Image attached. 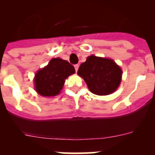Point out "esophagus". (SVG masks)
<instances>
[{"instance_id":"esophagus-1","label":"esophagus","mask_w":155,"mask_h":155,"mask_svg":"<svg viewBox=\"0 0 155 155\" xmlns=\"http://www.w3.org/2000/svg\"><path fill=\"white\" fill-rule=\"evenodd\" d=\"M78 68H79L78 64H76V65H74V68H75V71H76V72L78 71Z\"/></svg>"}]
</instances>
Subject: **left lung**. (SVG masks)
<instances>
[{"mask_svg":"<svg viewBox=\"0 0 155 155\" xmlns=\"http://www.w3.org/2000/svg\"><path fill=\"white\" fill-rule=\"evenodd\" d=\"M122 70L112 59L91 55L82 63L78 74L86 82L93 94L106 95L114 92L120 85Z\"/></svg>","mask_w":155,"mask_h":155,"instance_id":"8db88e82","label":"left lung"}]
</instances>
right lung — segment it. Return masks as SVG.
<instances>
[{
	"instance_id": "add662e5",
	"label": "right lung",
	"mask_w": 155,
	"mask_h": 155,
	"mask_svg": "<svg viewBox=\"0 0 155 155\" xmlns=\"http://www.w3.org/2000/svg\"><path fill=\"white\" fill-rule=\"evenodd\" d=\"M74 73V66L68 61L61 58L52 59L47 66L35 74V91L42 96H56L62 90L65 79Z\"/></svg>"
}]
</instances>
